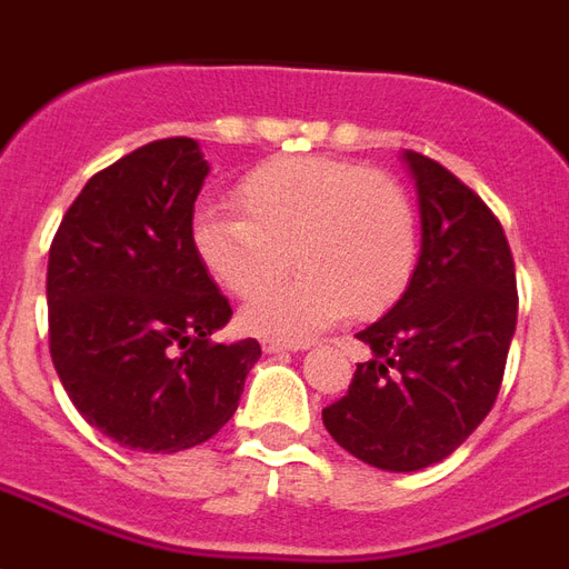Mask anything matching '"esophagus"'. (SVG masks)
I'll return each mask as SVG.
<instances>
[{
    "label": "esophagus",
    "instance_id": "obj_1",
    "mask_svg": "<svg viewBox=\"0 0 569 569\" xmlns=\"http://www.w3.org/2000/svg\"><path fill=\"white\" fill-rule=\"evenodd\" d=\"M309 348V345H306V341H279V339H263V350H267V353H284V350H293V353H297V350H306Z\"/></svg>",
    "mask_w": 569,
    "mask_h": 569
}]
</instances>
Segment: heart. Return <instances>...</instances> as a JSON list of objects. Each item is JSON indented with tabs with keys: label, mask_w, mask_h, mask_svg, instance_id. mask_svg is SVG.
<instances>
[{
	"label": "heart",
	"mask_w": 569,
	"mask_h": 569,
	"mask_svg": "<svg viewBox=\"0 0 569 569\" xmlns=\"http://www.w3.org/2000/svg\"><path fill=\"white\" fill-rule=\"evenodd\" d=\"M239 219L198 212L191 251L233 297H254L288 272L297 279L242 309L254 336L306 339L345 311L375 318L408 290L420 254L417 212L387 173L339 158H272L233 186Z\"/></svg>",
	"instance_id": "heart-1"
}]
</instances>
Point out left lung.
<instances>
[{
	"label": "left lung",
	"mask_w": 569,
	"mask_h": 569,
	"mask_svg": "<svg viewBox=\"0 0 569 569\" xmlns=\"http://www.w3.org/2000/svg\"><path fill=\"white\" fill-rule=\"evenodd\" d=\"M401 161L420 200V258L401 300L357 332L371 360L323 426L360 462L408 473L447 459L492 411L519 297L492 209L438 161L408 149Z\"/></svg>",
	"instance_id": "left-lung-1"
}]
</instances>
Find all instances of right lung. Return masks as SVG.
Segmentation results:
<instances>
[{
  "label": "right lung",
  "instance_id": "add662e5",
  "mask_svg": "<svg viewBox=\"0 0 569 569\" xmlns=\"http://www.w3.org/2000/svg\"><path fill=\"white\" fill-rule=\"evenodd\" d=\"M207 173L198 140H152L89 179L50 246L59 381L83 420L128 450L209 441L260 357L254 339H209L233 311L191 251Z\"/></svg>",
  "mask_w": 569,
  "mask_h": 569
}]
</instances>
